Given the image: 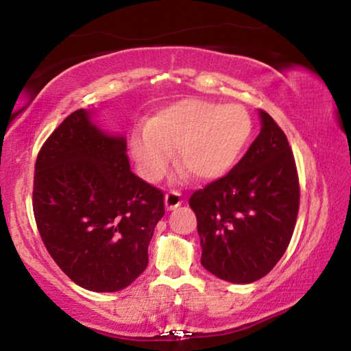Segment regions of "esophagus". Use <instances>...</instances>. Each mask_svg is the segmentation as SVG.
<instances>
[{
	"label": "esophagus",
	"instance_id": "34e87169",
	"mask_svg": "<svg viewBox=\"0 0 351 351\" xmlns=\"http://www.w3.org/2000/svg\"><path fill=\"white\" fill-rule=\"evenodd\" d=\"M181 204H182V197L178 190H170V192L165 193V209L173 210Z\"/></svg>",
	"mask_w": 351,
	"mask_h": 351
}]
</instances>
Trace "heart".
<instances>
[{"mask_svg":"<svg viewBox=\"0 0 351 351\" xmlns=\"http://www.w3.org/2000/svg\"><path fill=\"white\" fill-rule=\"evenodd\" d=\"M254 123L241 105L186 99L165 106L132 138V153L142 178L156 181L169 169L171 150L201 181L234 169L252 139Z\"/></svg>","mask_w":351,"mask_h":351,"instance_id":"obj_1","label":"heart"}]
</instances>
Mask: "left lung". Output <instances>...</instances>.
<instances>
[{"label":"left lung","instance_id":"obj_1","mask_svg":"<svg viewBox=\"0 0 351 351\" xmlns=\"http://www.w3.org/2000/svg\"><path fill=\"white\" fill-rule=\"evenodd\" d=\"M261 132L228 175L189 199L197 215L201 265L221 280L252 283L287 251L299 213L294 154L282 128L260 110Z\"/></svg>","mask_w":351,"mask_h":351}]
</instances>
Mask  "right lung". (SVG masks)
Wrapping results in <instances>:
<instances>
[{
    "instance_id": "1",
    "label": "right lung",
    "mask_w": 351,
    "mask_h": 351,
    "mask_svg": "<svg viewBox=\"0 0 351 351\" xmlns=\"http://www.w3.org/2000/svg\"><path fill=\"white\" fill-rule=\"evenodd\" d=\"M32 207L58 268L82 288L114 293L147 268L164 193L130 170L123 136L106 134L90 111L77 110L38 152Z\"/></svg>"
}]
</instances>
